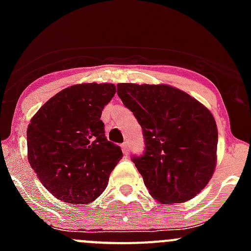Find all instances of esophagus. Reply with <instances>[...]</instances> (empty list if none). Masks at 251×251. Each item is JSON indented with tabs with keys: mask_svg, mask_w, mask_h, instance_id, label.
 I'll list each match as a JSON object with an SVG mask.
<instances>
[{
	"mask_svg": "<svg viewBox=\"0 0 251 251\" xmlns=\"http://www.w3.org/2000/svg\"><path fill=\"white\" fill-rule=\"evenodd\" d=\"M121 148H123V151L125 155H128V151H130V146H128V142H124L121 144Z\"/></svg>",
	"mask_w": 251,
	"mask_h": 251,
	"instance_id": "34e87169",
	"label": "esophagus"
}]
</instances>
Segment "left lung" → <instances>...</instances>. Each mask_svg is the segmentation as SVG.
Returning <instances> with one entry per match:
<instances>
[{"mask_svg": "<svg viewBox=\"0 0 251 251\" xmlns=\"http://www.w3.org/2000/svg\"><path fill=\"white\" fill-rule=\"evenodd\" d=\"M118 96L143 131L144 151L132 161L154 199L182 203L207 184L216 165L212 114L178 88L118 83Z\"/></svg>", "mask_w": 251, "mask_h": 251, "instance_id": "left-lung-1", "label": "left lung"}]
</instances>
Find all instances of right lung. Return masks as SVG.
Segmentation results:
<instances>
[{"instance_id":"1","label":"right lung","mask_w":251,"mask_h":251,"mask_svg":"<svg viewBox=\"0 0 251 251\" xmlns=\"http://www.w3.org/2000/svg\"><path fill=\"white\" fill-rule=\"evenodd\" d=\"M114 95L113 83L70 86L47 100L30 121V166L59 201H95L107 188L110 173L123 158L120 147L105 137L100 120Z\"/></svg>"}]
</instances>
